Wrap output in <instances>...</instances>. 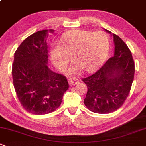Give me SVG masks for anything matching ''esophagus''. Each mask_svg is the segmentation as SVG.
I'll use <instances>...</instances> for the list:
<instances>
[{"mask_svg": "<svg viewBox=\"0 0 146 146\" xmlns=\"http://www.w3.org/2000/svg\"><path fill=\"white\" fill-rule=\"evenodd\" d=\"M68 81L69 85H71V86L76 85H77L78 83H79V80L76 78H73V77L69 78Z\"/></svg>", "mask_w": 146, "mask_h": 146, "instance_id": "34e87169", "label": "esophagus"}]
</instances>
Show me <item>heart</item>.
Segmentation results:
<instances>
[{"mask_svg":"<svg viewBox=\"0 0 146 146\" xmlns=\"http://www.w3.org/2000/svg\"><path fill=\"white\" fill-rule=\"evenodd\" d=\"M60 43L54 44L51 48V59L59 70L66 66L70 55L76 60L70 68V73L85 69L87 72L96 70L108 55L109 40L103 31L73 30L61 37Z\"/></svg>","mask_w":146,"mask_h":146,"instance_id":"b5f03b06","label":"heart"}]
</instances>
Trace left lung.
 <instances>
[{"label": "left lung", "mask_w": 146, "mask_h": 146, "mask_svg": "<svg viewBox=\"0 0 146 146\" xmlns=\"http://www.w3.org/2000/svg\"><path fill=\"white\" fill-rule=\"evenodd\" d=\"M104 30L113 37L114 55L94 74L82 79L87 87L85 105L100 114L110 113L122 106L129 94L135 72L127 45L117 35Z\"/></svg>", "instance_id": "left-lung-1"}]
</instances>
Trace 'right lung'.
I'll use <instances>...</instances> for the list:
<instances>
[{
  "label": "right lung",
  "mask_w": 146,
  "mask_h": 146,
  "mask_svg": "<svg viewBox=\"0 0 146 146\" xmlns=\"http://www.w3.org/2000/svg\"><path fill=\"white\" fill-rule=\"evenodd\" d=\"M37 31L26 38L17 49L12 75L18 99L26 110L35 115L52 113L60 106L68 89L66 78L49 68L48 33Z\"/></svg>",
  "instance_id": "obj_1"
}]
</instances>
